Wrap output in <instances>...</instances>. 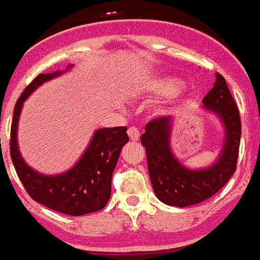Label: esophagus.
<instances>
[{
  "label": "esophagus",
  "mask_w": 260,
  "mask_h": 260,
  "mask_svg": "<svg viewBox=\"0 0 260 260\" xmlns=\"http://www.w3.org/2000/svg\"><path fill=\"white\" fill-rule=\"evenodd\" d=\"M127 134H128V137H130V139H132V141H138L139 137H141V133H139L138 127H135V126L128 127Z\"/></svg>",
  "instance_id": "34e87169"
}]
</instances>
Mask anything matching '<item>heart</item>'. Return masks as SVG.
<instances>
[{
	"label": "heart",
	"instance_id": "b5f03b06",
	"mask_svg": "<svg viewBox=\"0 0 260 260\" xmlns=\"http://www.w3.org/2000/svg\"><path fill=\"white\" fill-rule=\"evenodd\" d=\"M159 89L161 90V92L164 93H171L174 92V90L177 89V86H179V81H177L176 79H167L164 80V81H161L160 84H159Z\"/></svg>",
	"mask_w": 260,
	"mask_h": 260
}]
</instances>
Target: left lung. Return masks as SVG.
Returning <instances> with one entry per match:
<instances>
[{
	"label": "left lung",
	"mask_w": 260,
	"mask_h": 260,
	"mask_svg": "<svg viewBox=\"0 0 260 260\" xmlns=\"http://www.w3.org/2000/svg\"><path fill=\"white\" fill-rule=\"evenodd\" d=\"M208 110L218 115L226 134L218 160L205 170H188L175 159L170 148L172 118L159 117L146 125L141 142L146 148L147 167L152 188L161 203L171 206L194 205L203 203L229 181L237 170L241 143V115L222 75L217 73L216 83L204 97Z\"/></svg>",
	"instance_id": "obj_1"
}]
</instances>
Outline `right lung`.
<instances>
[{
	"label": "right lung",
	"instance_id": "obj_1",
	"mask_svg": "<svg viewBox=\"0 0 260 260\" xmlns=\"http://www.w3.org/2000/svg\"><path fill=\"white\" fill-rule=\"evenodd\" d=\"M63 72L38 75L23 90L13 113L10 128V156L19 180L31 199L55 212L83 216L105 208L112 193V176L122 147L128 142L126 126L100 128L75 167L61 175L38 174L24 163L18 151L17 126L23 101L32 90Z\"/></svg>",
	"mask_w": 260,
	"mask_h": 260
}]
</instances>
